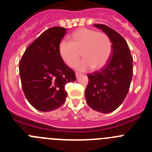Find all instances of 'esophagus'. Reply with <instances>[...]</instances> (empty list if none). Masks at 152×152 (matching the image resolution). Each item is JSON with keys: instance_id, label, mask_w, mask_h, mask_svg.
<instances>
[{"instance_id": "obj_1", "label": "esophagus", "mask_w": 152, "mask_h": 152, "mask_svg": "<svg viewBox=\"0 0 152 152\" xmlns=\"http://www.w3.org/2000/svg\"><path fill=\"white\" fill-rule=\"evenodd\" d=\"M75 76H76V78H78V77L80 76V74L76 73V74H75Z\"/></svg>"}]
</instances>
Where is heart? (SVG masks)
<instances>
[{
    "mask_svg": "<svg viewBox=\"0 0 152 152\" xmlns=\"http://www.w3.org/2000/svg\"><path fill=\"white\" fill-rule=\"evenodd\" d=\"M70 42L61 41L58 52L64 62L73 67L80 58L83 59L75 66L79 72L91 69L97 70L106 64L112 53V42L104 33L88 28H80L68 36Z\"/></svg>",
    "mask_w": 152,
    "mask_h": 152,
    "instance_id": "1",
    "label": "heart"
}]
</instances>
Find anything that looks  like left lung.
Wrapping results in <instances>:
<instances>
[{"label": "left lung", "instance_id": "8db88e82", "mask_svg": "<svg viewBox=\"0 0 152 152\" xmlns=\"http://www.w3.org/2000/svg\"><path fill=\"white\" fill-rule=\"evenodd\" d=\"M112 42V53L100 71L88 74L85 98L90 107L109 113L121 105L129 90L132 77V57L123 36L103 24H95Z\"/></svg>", "mask_w": 152, "mask_h": 152}]
</instances>
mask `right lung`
<instances>
[{
	"label": "right lung",
	"instance_id": "add662e5",
	"mask_svg": "<svg viewBox=\"0 0 152 152\" xmlns=\"http://www.w3.org/2000/svg\"><path fill=\"white\" fill-rule=\"evenodd\" d=\"M66 33L67 29L60 26L48 29L26 49L20 62L24 94L39 111L59 108L68 95L64 87L76 80L58 52V45Z\"/></svg>",
	"mask_w": 152,
	"mask_h": 152
}]
</instances>
